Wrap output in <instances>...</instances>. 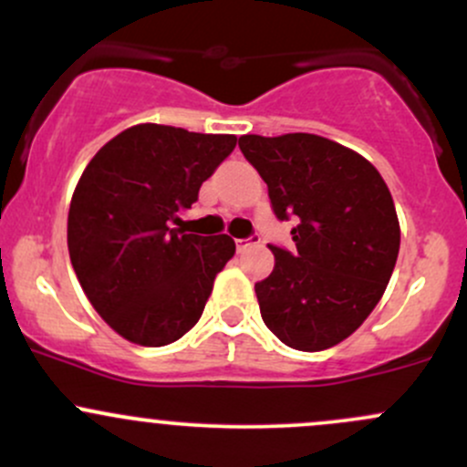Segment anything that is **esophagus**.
Returning a JSON list of instances; mask_svg holds the SVG:
<instances>
[{"instance_id": "1", "label": "esophagus", "mask_w": 467, "mask_h": 467, "mask_svg": "<svg viewBox=\"0 0 467 467\" xmlns=\"http://www.w3.org/2000/svg\"><path fill=\"white\" fill-rule=\"evenodd\" d=\"M259 242H261L259 234H250V237H245V239H237V250L239 253H244V250H248L250 245H257Z\"/></svg>"}]
</instances>
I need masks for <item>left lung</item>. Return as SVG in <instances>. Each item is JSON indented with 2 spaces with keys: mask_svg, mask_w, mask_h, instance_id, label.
I'll list each match as a JSON object with an SVG mask.
<instances>
[{
  "mask_svg": "<svg viewBox=\"0 0 467 467\" xmlns=\"http://www.w3.org/2000/svg\"><path fill=\"white\" fill-rule=\"evenodd\" d=\"M296 248L270 244L273 273L254 284L264 324L285 346L317 352L350 337L383 296L401 230L386 182L368 159L308 132L239 137Z\"/></svg>",
  "mask_w": 467,
  "mask_h": 467,
  "instance_id": "1",
  "label": "left lung"
}]
</instances>
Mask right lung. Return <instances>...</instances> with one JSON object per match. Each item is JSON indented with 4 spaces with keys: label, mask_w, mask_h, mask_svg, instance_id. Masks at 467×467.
<instances>
[{
    "label": "right lung",
    "mask_w": 467,
    "mask_h": 467,
    "mask_svg": "<svg viewBox=\"0 0 467 467\" xmlns=\"http://www.w3.org/2000/svg\"><path fill=\"white\" fill-rule=\"evenodd\" d=\"M234 146V135L140 124L86 166L68 213L70 264L92 308L124 339L168 346L202 317L234 242L172 223Z\"/></svg>",
    "instance_id": "add662e5"
}]
</instances>
